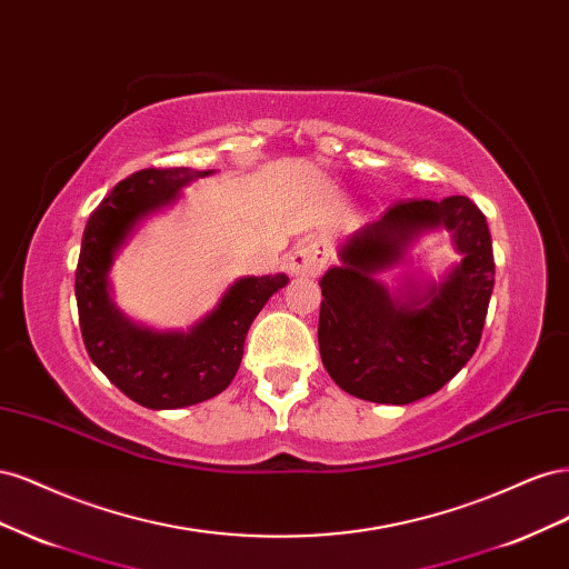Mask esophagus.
<instances>
[{
  "instance_id": "obj_1",
  "label": "esophagus",
  "mask_w": 569,
  "mask_h": 569,
  "mask_svg": "<svg viewBox=\"0 0 569 569\" xmlns=\"http://www.w3.org/2000/svg\"><path fill=\"white\" fill-rule=\"evenodd\" d=\"M327 263V249L320 242H311V244H297L289 253V272L291 274H318Z\"/></svg>"
}]
</instances>
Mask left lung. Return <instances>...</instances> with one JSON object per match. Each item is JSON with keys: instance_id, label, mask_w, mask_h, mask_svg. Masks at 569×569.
I'll list each match as a JSON object with an SVG mask.
<instances>
[{"instance_id": "left-lung-1", "label": "left lung", "mask_w": 569, "mask_h": 569, "mask_svg": "<svg viewBox=\"0 0 569 569\" xmlns=\"http://www.w3.org/2000/svg\"><path fill=\"white\" fill-rule=\"evenodd\" d=\"M435 229L452 232L461 261L439 281L376 274L407 260ZM487 218L468 197L396 201L339 244V266L320 278L318 343L325 370L356 399L406 406L439 391L479 347L493 291Z\"/></svg>"}]
</instances>
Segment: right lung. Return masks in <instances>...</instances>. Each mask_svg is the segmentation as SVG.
Here are the masks:
<instances>
[{"instance_id":"1","label":"right lung","mask_w":569,"mask_h":569,"mask_svg":"<svg viewBox=\"0 0 569 569\" xmlns=\"http://www.w3.org/2000/svg\"><path fill=\"white\" fill-rule=\"evenodd\" d=\"M211 173L216 170L144 168L132 173L97 206L82 232L76 299L84 349L128 399L151 410L194 406L228 389L253 318L289 282L284 272L239 278L189 330H153L113 303L109 272L120 249L142 220L173 206L187 184Z\"/></svg>"}]
</instances>
